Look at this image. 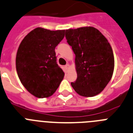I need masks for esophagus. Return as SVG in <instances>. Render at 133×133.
<instances>
[{"instance_id": "esophagus-1", "label": "esophagus", "mask_w": 133, "mask_h": 133, "mask_svg": "<svg viewBox=\"0 0 133 133\" xmlns=\"http://www.w3.org/2000/svg\"><path fill=\"white\" fill-rule=\"evenodd\" d=\"M64 68H65V69H66V70H67V69H69V64H66V65L64 66Z\"/></svg>"}]
</instances>
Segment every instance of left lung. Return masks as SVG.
Returning <instances> with one entry per match:
<instances>
[{"mask_svg":"<svg viewBox=\"0 0 133 133\" xmlns=\"http://www.w3.org/2000/svg\"><path fill=\"white\" fill-rule=\"evenodd\" d=\"M65 37L75 54L77 78L71 83L72 88L83 97L99 94L114 72V58L110 44L93 27L66 29Z\"/></svg>","mask_w":133,"mask_h":133,"instance_id":"obj_1","label":"left lung"}]
</instances>
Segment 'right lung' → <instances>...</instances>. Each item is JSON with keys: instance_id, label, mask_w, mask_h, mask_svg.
I'll return each mask as SVG.
<instances>
[{"instance_id": "right-lung-1", "label": "right lung", "mask_w": 133, "mask_h": 133, "mask_svg": "<svg viewBox=\"0 0 133 133\" xmlns=\"http://www.w3.org/2000/svg\"><path fill=\"white\" fill-rule=\"evenodd\" d=\"M65 30L34 29L23 38L16 56V69L22 85L39 98L53 95L64 72L56 62L55 48Z\"/></svg>"}]
</instances>
